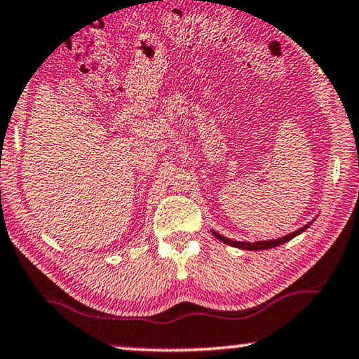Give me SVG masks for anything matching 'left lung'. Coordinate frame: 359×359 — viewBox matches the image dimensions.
<instances>
[{
    "instance_id": "left-lung-1",
    "label": "left lung",
    "mask_w": 359,
    "mask_h": 359,
    "mask_svg": "<svg viewBox=\"0 0 359 359\" xmlns=\"http://www.w3.org/2000/svg\"><path fill=\"white\" fill-rule=\"evenodd\" d=\"M309 224H306V226H302L301 229L294 231V233H291L288 236H283V238L280 239H276V241H261V242H239V241H231L228 238H223V236H220L218 233H215V231H212L214 233V236L217 239H220L222 242H224V244H228L231 247H238V248H244V250H267V248H274V247H278L285 244V242H288L294 238V236L301 234L304 229H307Z\"/></svg>"
}]
</instances>
